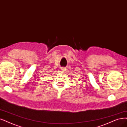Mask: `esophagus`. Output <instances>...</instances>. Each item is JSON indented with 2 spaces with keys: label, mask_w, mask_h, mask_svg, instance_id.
<instances>
[{
  "label": "esophagus",
  "mask_w": 127,
  "mask_h": 127,
  "mask_svg": "<svg viewBox=\"0 0 127 127\" xmlns=\"http://www.w3.org/2000/svg\"><path fill=\"white\" fill-rule=\"evenodd\" d=\"M61 70L62 72H65L66 70V68L65 67H61Z\"/></svg>",
  "instance_id": "obj_1"
}]
</instances>
